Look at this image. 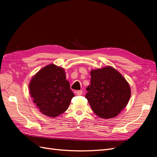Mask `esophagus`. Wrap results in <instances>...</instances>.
<instances>
[{
  "label": "esophagus",
  "instance_id": "obj_1",
  "mask_svg": "<svg viewBox=\"0 0 157 157\" xmlns=\"http://www.w3.org/2000/svg\"><path fill=\"white\" fill-rule=\"evenodd\" d=\"M76 94H77V96H81L82 94V90H77V91L76 92Z\"/></svg>",
  "mask_w": 157,
  "mask_h": 157
}]
</instances>
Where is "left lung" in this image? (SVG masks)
<instances>
[{"label": "left lung", "mask_w": 157, "mask_h": 157, "mask_svg": "<svg viewBox=\"0 0 157 157\" xmlns=\"http://www.w3.org/2000/svg\"><path fill=\"white\" fill-rule=\"evenodd\" d=\"M90 85L85 96L95 114L102 118L117 117L129 101L131 90L124 77L107 67L90 71Z\"/></svg>", "instance_id": "left-lung-1"}]
</instances>
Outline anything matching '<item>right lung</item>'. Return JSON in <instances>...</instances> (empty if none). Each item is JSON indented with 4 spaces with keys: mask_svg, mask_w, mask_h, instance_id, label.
<instances>
[{
    "mask_svg": "<svg viewBox=\"0 0 157 157\" xmlns=\"http://www.w3.org/2000/svg\"><path fill=\"white\" fill-rule=\"evenodd\" d=\"M29 88L40 112L50 117L64 113L75 96L66 80L64 69L54 64L41 69L31 80Z\"/></svg>",
    "mask_w": 157,
    "mask_h": 157,
    "instance_id": "1",
    "label": "right lung"
}]
</instances>
